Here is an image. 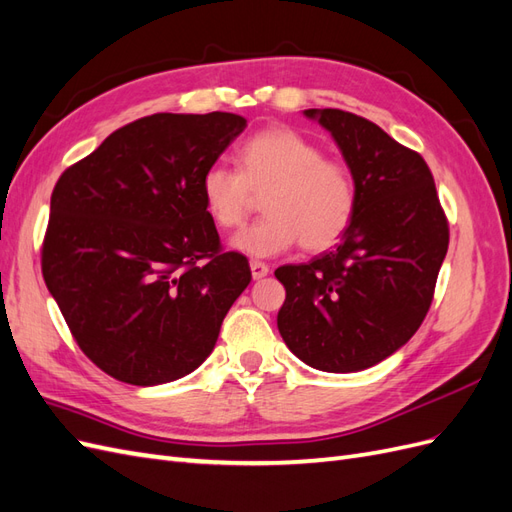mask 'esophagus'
<instances>
[{"label": "esophagus", "mask_w": 512, "mask_h": 512, "mask_svg": "<svg viewBox=\"0 0 512 512\" xmlns=\"http://www.w3.org/2000/svg\"><path fill=\"white\" fill-rule=\"evenodd\" d=\"M250 269H252L254 280H262V277L269 273V265H265V262H260V260H252Z\"/></svg>", "instance_id": "34e87169"}]
</instances>
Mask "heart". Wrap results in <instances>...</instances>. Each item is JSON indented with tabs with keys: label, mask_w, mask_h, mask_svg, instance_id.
I'll use <instances>...</instances> for the list:
<instances>
[{
	"label": "heart",
	"mask_w": 512,
	"mask_h": 512,
	"mask_svg": "<svg viewBox=\"0 0 512 512\" xmlns=\"http://www.w3.org/2000/svg\"><path fill=\"white\" fill-rule=\"evenodd\" d=\"M239 168L211 164L200 194L211 220L239 228L265 196V218L232 239L235 250L269 258L301 241L307 252H324L350 230L359 185L352 168L324 156L312 138L288 126L260 130L239 147Z\"/></svg>",
	"instance_id": "b5f03b06"
}]
</instances>
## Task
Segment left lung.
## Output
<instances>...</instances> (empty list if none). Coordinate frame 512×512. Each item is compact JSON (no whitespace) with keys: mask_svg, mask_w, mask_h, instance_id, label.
Here are the masks:
<instances>
[{"mask_svg":"<svg viewBox=\"0 0 512 512\" xmlns=\"http://www.w3.org/2000/svg\"><path fill=\"white\" fill-rule=\"evenodd\" d=\"M342 149L359 185L354 222L337 250L275 277L286 346L331 374L384 361L421 327L448 250V220L418 151L374 121L339 108H309Z\"/></svg>","mask_w":512,"mask_h":512,"instance_id":"obj_1","label":"left lung"}]
</instances>
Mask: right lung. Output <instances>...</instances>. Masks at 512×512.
I'll return each mask as SVG.
<instances>
[{"label":"right lung","mask_w":512,"mask_h":512,"mask_svg":"<svg viewBox=\"0 0 512 512\" xmlns=\"http://www.w3.org/2000/svg\"><path fill=\"white\" fill-rule=\"evenodd\" d=\"M247 121L156 113L68 166L51 194L40 262L74 342L104 374L151 386L211 354L250 262L224 252L200 179Z\"/></svg>","instance_id":"right-lung-1"}]
</instances>
